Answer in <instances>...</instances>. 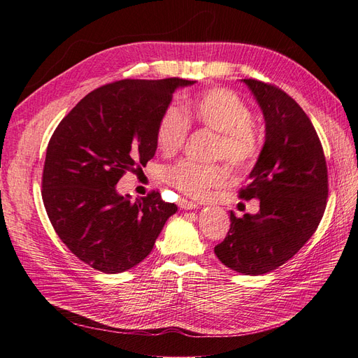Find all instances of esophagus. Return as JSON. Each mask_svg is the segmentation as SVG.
<instances>
[{"mask_svg": "<svg viewBox=\"0 0 358 358\" xmlns=\"http://www.w3.org/2000/svg\"><path fill=\"white\" fill-rule=\"evenodd\" d=\"M179 208L183 210H191V209H196L197 208V203L196 201H189L187 199H180L179 200Z\"/></svg>", "mask_w": 358, "mask_h": 358, "instance_id": "esophagus-1", "label": "esophagus"}]
</instances>
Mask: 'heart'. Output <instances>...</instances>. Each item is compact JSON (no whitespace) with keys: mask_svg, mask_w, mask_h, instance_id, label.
I'll return each instance as SVG.
<instances>
[{"mask_svg":"<svg viewBox=\"0 0 358 358\" xmlns=\"http://www.w3.org/2000/svg\"><path fill=\"white\" fill-rule=\"evenodd\" d=\"M187 117L175 106L162 112L157 125V145L162 154L173 155L185 145L189 122L216 133L213 158H224L234 169H245L257 158L259 145L251 127V110L234 92L224 88L204 91L187 103ZM171 187L191 197H204L210 189L229 180V170L221 164H199L182 159L166 170Z\"/></svg>","mask_w":358,"mask_h":358,"instance_id":"heart-1","label":"heart"}]
</instances>
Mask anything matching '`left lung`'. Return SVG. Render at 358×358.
I'll return each instance as SVG.
<instances>
[{
    "label": "left lung",
    "instance_id": "left-lung-1",
    "mask_svg": "<svg viewBox=\"0 0 358 358\" xmlns=\"http://www.w3.org/2000/svg\"><path fill=\"white\" fill-rule=\"evenodd\" d=\"M243 83L262 107L266 140L239 197L259 200V210L243 218L230 212V230L215 254L234 272L263 275L294 257L315 233L329 178L318 134L301 107L275 85Z\"/></svg>",
    "mask_w": 358,
    "mask_h": 358
}]
</instances>
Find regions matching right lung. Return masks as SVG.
Here are the masks:
<instances>
[{
  "label": "right lung",
  "instance_id": "obj_1",
  "mask_svg": "<svg viewBox=\"0 0 358 358\" xmlns=\"http://www.w3.org/2000/svg\"><path fill=\"white\" fill-rule=\"evenodd\" d=\"M194 80H117L76 104L53 131L41 197L70 251L103 273H121L150 254L175 203L158 191L129 200L116 183L154 158L157 125L179 86Z\"/></svg>",
  "mask_w": 358,
  "mask_h": 358
}]
</instances>
